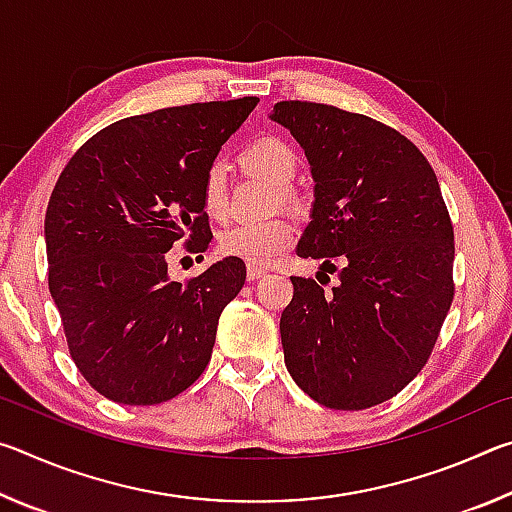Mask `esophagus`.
I'll use <instances>...</instances> for the list:
<instances>
[{"mask_svg":"<svg viewBox=\"0 0 512 512\" xmlns=\"http://www.w3.org/2000/svg\"><path fill=\"white\" fill-rule=\"evenodd\" d=\"M264 275H266V268H259V266L248 264V268H246L248 282H255V280H259V277H264Z\"/></svg>","mask_w":512,"mask_h":512,"instance_id":"34e87169","label":"esophagus"}]
</instances>
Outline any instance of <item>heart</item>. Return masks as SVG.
<instances>
[{
  "mask_svg": "<svg viewBox=\"0 0 512 512\" xmlns=\"http://www.w3.org/2000/svg\"><path fill=\"white\" fill-rule=\"evenodd\" d=\"M241 164L280 185V192H289V183L298 171V155L289 142L275 135H259L241 149ZM201 201L212 219H225L228 214V178L221 162H212L205 169L201 185ZM296 239V225L284 216L264 221H246L225 228L219 235V250L228 257L244 259L253 266H268L280 259Z\"/></svg>",
  "mask_w": 512,
  "mask_h": 512,
  "instance_id": "obj_1",
  "label": "heart"
}]
</instances>
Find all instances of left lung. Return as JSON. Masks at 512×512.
<instances>
[{"label": "left lung", "instance_id": "left-lung-1", "mask_svg": "<svg viewBox=\"0 0 512 512\" xmlns=\"http://www.w3.org/2000/svg\"><path fill=\"white\" fill-rule=\"evenodd\" d=\"M314 178L300 257L339 284L291 277L284 363L311 400L361 411L418 377L454 300V228L431 164L395 128L325 103L280 101Z\"/></svg>", "mask_w": 512, "mask_h": 512}]
</instances>
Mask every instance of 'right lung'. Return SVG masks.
I'll return each instance as SVG.
<instances>
[{
	"mask_svg": "<svg viewBox=\"0 0 512 512\" xmlns=\"http://www.w3.org/2000/svg\"><path fill=\"white\" fill-rule=\"evenodd\" d=\"M257 97L189 103L119 119L72 155L45 216L49 291L67 348L94 391L151 406L187 391L212 357L223 307L246 282L225 257L173 282L167 250L212 241L205 169Z\"/></svg>",
	"mask_w": 512,
	"mask_h": 512,
	"instance_id": "add662e5",
	"label": "right lung"
}]
</instances>
